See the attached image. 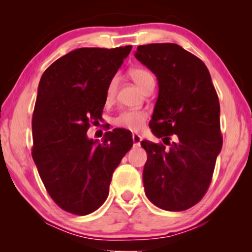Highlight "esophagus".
Returning <instances> with one entry per match:
<instances>
[{
    "label": "esophagus",
    "mask_w": 252,
    "mask_h": 252,
    "mask_svg": "<svg viewBox=\"0 0 252 252\" xmlns=\"http://www.w3.org/2000/svg\"><path fill=\"white\" fill-rule=\"evenodd\" d=\"M132 139H133L134 147H139L140 143H141V136L139 135V134H133Z\"/></svg>",
    "instance_id": "1"
}]
</instances>
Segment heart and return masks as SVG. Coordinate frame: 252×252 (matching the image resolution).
Masks as SVG:
<instances>
[{"mask_svg":"<svg viewBox=\"0 0 252 252\" xmlns=\"http://www.w3.org/2000/svg\"><path fill=\"white\" fill-rule=\"evenodd\" d=\"M129 77L142 92L148 85L155 81L153 74H151L149 71L140 67L132 68V70L129 71ZM117 85H118L117 78H112L109 82L108 87H106V104H111V103L115 101ZM147 119L148 112L144 111V110H126V111L120 112L119 115L116 117L115 120H113V123H115V125L117 127H120V128L132 130V132H139V130L143 127L144 123L147 122Z\"/></svg>","mask_w":252,"mask_h":252,"instance_id":"obj_1","label":"heart"}]
</instances>
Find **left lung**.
Here are the masks:
<instances>
[{
	"label": "left lung",
	"instance_id": "8db88e82",
	"mask_svg": "<svg viewBox=\"0 0 252 252\" xmlns=\"http://www.w3.org/2000/svg\"><path fill=\"white\" fill-rule=\"evenodd\" d=\"M135 57L157 77L159 92L149 126L170 146L141 142L148 156L144 190L158 208L184 211L205 195L221 150L218 95L205 64L178 44L139 46Z\"/></svg>",
	"mask_w": 252,
	"mask_h": 252
}]
</instances>
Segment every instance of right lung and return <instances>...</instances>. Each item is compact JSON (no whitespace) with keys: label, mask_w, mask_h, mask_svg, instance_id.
I'll return each mask as SVG.
<instances>
[{"label":"right lung","mask_w":252,"mask_h":252,"mask_svg":"<svg viewBox=\"0 0 252 252\" xmlns=\"http://www.w3.org/2000/svg\"><path fill=\"white\" fill-rule=\"evenodd\" d=\"M132 46L79 48L55 61L41 77L32 119V157L54 202L86 216L109 195L112 173L133 146L127 130L88 139L98 123L105 92Z\"/></svg>","instance_id":"right-lung-1"}]
</instances>
